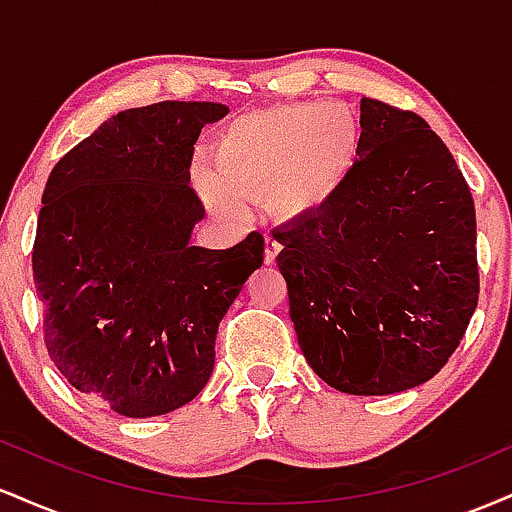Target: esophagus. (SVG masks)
<instances>
[{
	"label": "esophagus",
	"mask_w": 512,
	"mask_h": 512,
	"mask_svg": "<svg viewBox=\"0 0 512 512\" xmlns=\"http://www.w3.org/2000/svg\"><path fill=\"white\" fill-rule=\"evenodd\" d=\"M279 252H281V243H279V240H276L274 236L264 238V262L274 264L276 257H279Z\"/></svg>",
	"instance_id": "obj_1"
}]
</instances>
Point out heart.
Masks as SVG:
<instances>
[{
  "label": "heart",
  "instance_id": "obj_1",
  "mask_svg": "<svg viewBox=\"0 0 512 512\" xmlns=\"http://www.w3.org/2000/svg\"><path fill=\"white\" fill-rule=\"evenodd\" d=\"M361 154V125L337 103H301L238 117L209 151L211 178L199 187L214 207L264 197L281 216L325 207Z\"/></svg>",
  "mask_w": 512,
  "mask_h": 512
}]
</instances>
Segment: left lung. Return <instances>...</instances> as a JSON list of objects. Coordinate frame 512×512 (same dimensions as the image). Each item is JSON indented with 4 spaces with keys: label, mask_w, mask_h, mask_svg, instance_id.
I'll return each instance as SVG.
<instances>
[{
    "label": "left lung",
    "mask_w": 512,
    "mask_h": 512,
    "mask_svg": "<svg viewBox=\"0 0 512 512\" xmlns=\"http://www.w3.org/2000/svg\"><path fill=\"white\" fill-rule=\"evenodd\" d=\"M342 190L272 236L310 368L346 395L431 380L479 301L477 214L462 170L411 110L361 101Z\"/></svg>",
    "instance_id": "1"
}]
</instances>
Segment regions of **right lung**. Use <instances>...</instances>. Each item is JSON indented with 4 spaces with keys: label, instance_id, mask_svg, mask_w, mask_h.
I'll return each mask as SVG.
<instances>
[{
    "label": "right lung",
    "instance_id": "1",
    "mask_svg": "<svg viewBox=\"0 0 512 512\" xmlns=\"http://www.w3.org/2000/svg\"><path fill=\"white\" fill-rule=\"evenodd\" d=\"M221 103L117 113L52 168L33 243L48 354L69 385L132 419L192 402L221 317L260 269L264 238L190 245L204 204L190 163Z\"/></svg>",
    "mask_w": 512,
    "mask_h": 512
}]
</instances>
